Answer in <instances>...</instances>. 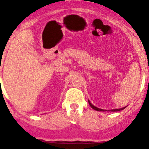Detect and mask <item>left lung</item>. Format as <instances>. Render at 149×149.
I'll use <instances>...</instances> for the list:
<instances>
[{
  "label": "left lung",
  "mask_w": 149,
  "mask_h": 149,
  "mask_svg": "<svg viewBox=\"0 0 149 149\" xmlns=\"http://www.w3.org/2000/svg\"><path fill=\"white\" fill-rule=\"evenodd\" d=\"M88 103H89V104H90V106H91V107H92V108L93 109H95V110H97V111H102V112H104V111H107V110H104V109H100V108H97V107H95L94 105H93V104H92L91 103V102H90L89 100H88ZM126 107H123V108H121V109H111V111H112V112H117V111H120V110H122V109H124Z\"/></svg>",
  "instance_id": "left-lung-1"
}]
</instances>
